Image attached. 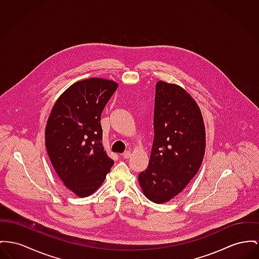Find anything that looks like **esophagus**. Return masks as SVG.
I'll return each mask as SVG.
<instances>
[{
	"mask_svg": "<svg viewBox=\"0 0 259 259\" xmlns=\"http://www.w3.org/2000/svg\"><path fill=\"white\" fill-rule=\"evenodd\" d=\"M131 156H132V152H131V151H125V152L122 154V157H123L124 159H128Z\"/></svg>",
	"mask_w": 259,
	"mask_h": 259,
	"instance_id": "obj_1",
	"label": "esophagus"
}]
</instances>
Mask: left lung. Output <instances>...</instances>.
<instances>
[{
  "label": "left lung",
  "mask_w": 259,
  "mask_h": 259,
  "mask_svg": "<svg viewBox=\"0 0 259 259\" xmlns=\"http://www.w3.org/2000/svg\"><path fill=\"white\" fill-rule=\"evenodd\" d=\"M205 153L201 111L183 87L156 83L154 139L148 167L139 172L143 194L165 203L185 190L197 174Z\"/></svg>",
  "instance_id": "left-lung-1"
}]
</instances>
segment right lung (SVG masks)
Returning a JSON list of instances; mask_svg holds the SVG:
<instances>
[{
	"label": "right lung",
	"instance_id": "right-lung-1",
	"mask_svg": "<svg viewBox=\"0 0 259 259\" xmlns=\"http://www.w3.org/2000/svg\"><path fill=\"white\" fill-rule=\"evenodd\" d=\"M119 84L91 77L65 90L54 104L45 130L53 167L65 187L78 197L98 190L114 161L102 145L101 114Z\"/></svg>",
	"mask_w": 259,
	"mask_h": 259
}]
</instances>
